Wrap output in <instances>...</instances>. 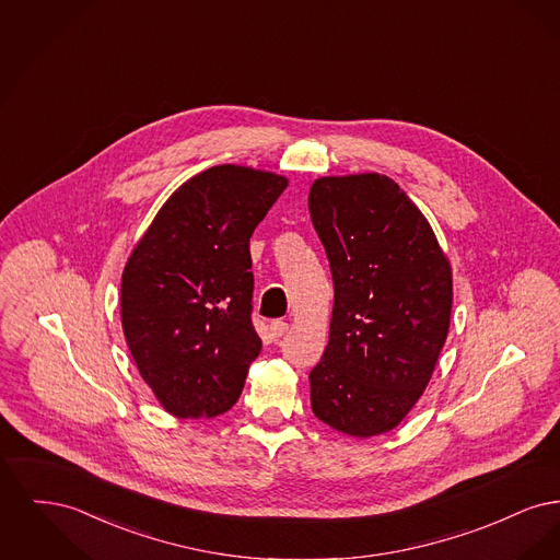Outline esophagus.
Instances as JSON below:
<instances>
[{"instance_id": "1", "label": "esophagus", "mask_w": 560, "mask_h": 560, "mask_svg": "<svg viewBox=\"0 0 560 560\" xmlns=\"http://www.w3.org/2000/svg\"><path fill=\"white\" fill-rule=\"evenodd\" d=\"M290 329V325L285 323V320L277 319L272 320L270 325H268V334H270V338L272 340H279L281 336H285V331Z\"/></svg>"}]
</instances>
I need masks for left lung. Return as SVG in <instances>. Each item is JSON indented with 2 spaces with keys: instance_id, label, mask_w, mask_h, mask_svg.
Masks as SVG:
<instances>
[{
  "instance_id": "1",
  "label": "left lung",
  "mask_w": 560,
  "mask_h": 560,
  "mask_svg": "<svg viewBox=\"0 0 560 560\" xmlns=\"http://www.w3.org/2000/svg\"><path fill=\"white\" fill-rule=\"evenodd\" d=\"M308 212L334 279L329 345L308 375L313 413L368 439L397 427L430 382L450 331L452 267L388 176L319 178Z\"/></svg>"
}]
</instances>
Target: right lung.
<instances>
[{"label": "right lung", "instance_id": "right-lung-1", "mask_svg": "<svg viewBox=\"0 0 560 560\" xmlns=\"http://www.w3.org/2000/svg\"><path fill=\"white\" fill-rule=\"evenodd\" d=\"M285 187L270 172L215 165L178 188L133 247L121 325L142 380L176 418H213L240 399L262 348L249 237Z\"/></svg>", "mask_w": 560, "mask_h": 560}]
</instances>
